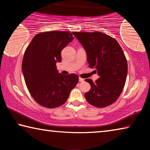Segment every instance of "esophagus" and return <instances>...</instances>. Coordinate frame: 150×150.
I'll return each mask as SVG.
<instances>
[{"label":"esophagus","mask_w":150,"mask_h":150,"mask_svg":"<svg viewBox=\"0 0 150 150\" xmlns=\"http://www.w3.org/2000/svg\"><path fill=\"white\" fill-rule=\"evenodd\" d=\"M79 82L83 83V82H84V81H85V79H82V78L79 77Z\"/></svg>","instance_id":"34e87169"}]
</instances>
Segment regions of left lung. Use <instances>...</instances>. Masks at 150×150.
<instances>
[{
  "instance_id": "8db88e82",
  "label": "left lung",
  "mask_w": 150,
  "mask_h": 150,
  "mask_svg": "<svg viewBox=\"0 0 150 150\" xmlns=\"http://www.w3.org/2000/svg\"><path fill=\"white\" fill-rule=\"evenodd\" d=\"M87 53L88 66L96 69L95 83L87 79L91 89L85 93L87 102L98 108L112 105L118 99L125 85L128 64L116 40L101 32H73Z\"/></svg>"
}]
</instances>
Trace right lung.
<instances>
[{
  "mask_svg": "<svg viewBox=\"0 0 150 150\" xmlns=\"http://www.w3.org/2000/svg\"><path fill=\"white\" fill-rule=\"evenodd\" d=\"M73 40L69 32L39 33L25 51L22 63L25 83L33 98L44 107L63 105L78 83L77 74L62 75L56 67L62 62V50Z\"/></svg>",
  "mask_w": 150,
  "mask_h": 150,
  "instance_id": "obj_1",
  "label": "right lung"
}]
</instances>
